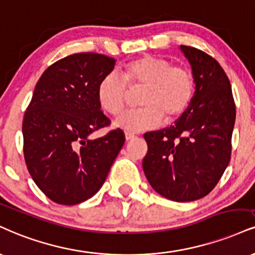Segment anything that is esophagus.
Returning <instances> with one entry per match:
<instances>
[{
  "label": "esophagus",
  "instance_id": "esophagus-1",
  "mask_svg": "<svg viewBox=\"0 0 255 255\" xmlns=\"http://www.w3.org/2000/svg\"><path fill=\"white\" fill-rule=\"evenodd\" d=\"M133 139H135V135H134L133 133H126V140L127 141H129V140H133Z\"/></svg>",
  "mask_w": 255,
  "mask_h": 255
}]
</instances>
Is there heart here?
Returning <instances> with one entry per match:
<instances>
[{
	"label": "heart",
	"mask_w": 255,
	"mask_h": 255,
	"mask_svg": "<svg viewBox=\"0 0 255 255\" xmlns=\"http://www.w3.org/2000/svg\"><path fill=\"white\" fill-rule=\"evenodd\" d=\"M128 88H142L139 109L120 115L115 127L135 133L157 127L164 118L173 122L188 110L195 96V76L189 67L173 65L164 57L141 56L126 63L122 77L115 72L103 76L97 87V101L109 115L118 116L126 106Z\"/></svg>",
	"instance_id": "obj_1"
}]
</instances>
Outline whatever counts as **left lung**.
Listing matches in <instances>:
<instances>
[{
  "label": "left lung",
  "instance_id": "8db88e82",
  "mask_svg": "<svg viewBox=\"0 0 255 255\" xmlns=\"http://www.w3.org/2000/svg\"><path fill=\"white\" fill-rule=\"evenodd\" d=\"M196 81L194 100L176 124L143 134L148 151L143 172L152 188L176 202L196 201L216 186L232 155L235 102L215 58L180 45Z\"/></svg>",
  "mask_w": 255,
  "mask_h": 255
}]
</instances>
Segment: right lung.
I'll use <instances>...</instances> for the list:
<instances>
[{"mask_svg": "<svg viewBox=\"0 0 255 255\" xmlns=\"http://www.w3.org/2000/svg\"><path fill=\"white\" fill-rule=\"evenodd\" d=\"M115 60L83 52L48 66L36 83L23 116V155L34 183L51 201L73 205L96 194L125 143L120 128L109 127L97 101V87Z\"/></svg>", "mask_w": 255, "mask_h": 255, "instance_id": "right-lung-1", "label": "right lung"}]
</instances>
